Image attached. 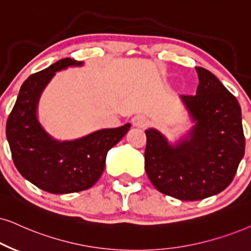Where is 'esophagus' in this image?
<instances>
[{"label": "esophagus", "mask_w": 251, "mask_h": 251, "mask_svg": "<svg viewBox=\"0 0 251 251\" xmlns=\"http://www.w3.org/2000/svg\"><path fill=\"white\" fill-rule=\"evenodd\" d=\"M147 123H148L147 118L142 115H135L132 118L133 126H136V127H144V126L147 125Z\"/></svg>", "instance_id": "34e87169"}]
</instances>
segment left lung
<instances>
[{"mask_svg": "<svg viewBox=\"0 0 251 251\" xmlns=\"http://www.w3.org/2000/svg\"><path fill=\"white\" fill-rule=\"evenodd\" d=\"M197 95L182 100L195 126L170 145L157 129H146L145 169L158 191L180 201H201L224 191L244 155L240 104L207 69L196 67Z\"/></svg>", "mask_w": 251, "mask_h": 251, "instance_id": "8db88e82", "label": "left lung"}]
</instances>
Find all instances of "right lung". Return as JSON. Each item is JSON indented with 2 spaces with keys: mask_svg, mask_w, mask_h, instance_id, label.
<instances>
[{
  "mask_svg": "<svg viewBox=\"0 0 251 251\" xmlns=\"http://www.w3.org/2000/svg\"><path fill=\"white\" fill-rule=\"evenodd\" d=\"M81 61L66 58L28 76L7 120L11 156L21 175L46 192L62 195L87 190L105 168L107 151L124 138L131 124L100 129L81 139L58 141L41 127L37 118L39 97L55 74Z\"/></svg>",
  "mask_w": 251,
  "mask_h": 251,
  "instance_id": "right-lung-1",
  "label": "right lung"
}]
</instances>
